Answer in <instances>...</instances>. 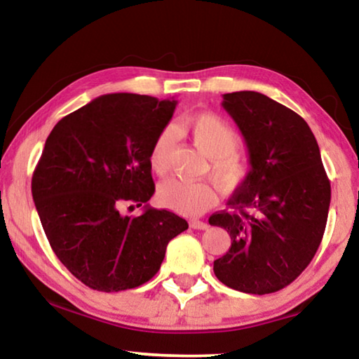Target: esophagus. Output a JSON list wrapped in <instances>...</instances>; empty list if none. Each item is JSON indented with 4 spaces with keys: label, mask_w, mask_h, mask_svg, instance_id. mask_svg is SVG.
<instances>
[{
    "label": "esophagus",
    "mask_w": 359,
    "mask_h": 359,
    "mask_svg": "<svg viewBox=\"0 0 359 359\" xmlns=\"http://www.w3.org/2000/svg\"><path fill=\"white\" fill-rule=\"evenodd\" d=\"M190 226H191L193 229H208V228H209V224L205 223V222L193 220V222H190Z\"/></svg>",
    "instance_id": "1"
}]
</instances>
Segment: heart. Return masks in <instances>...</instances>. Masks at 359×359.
I'll return each mask as SVG.
<instances>
[{"label": "heart", "mask_w": 359, "mask_h": 359, "mask_svg": "<svg viewBox=\"0 0 359 359\" xmlns=\"http://www.w3.org/2000/svg\"><path fill=\"white\" fill-rule=\"evenodd\" d=\"M196 147L209 156L210 172L223 187H238L248 174L245 156L239 154V136L226 120L215 114H198L185 120ZM175 135L171 126L158 133L150 147L149 163L154 172L165 175L174 150ZM158 201L169 210L187 217L201 215L215 204L217 191L209 182L169 179L158 188Z\"/></svg>", "instance_id": "heart-1"}]
</instances>
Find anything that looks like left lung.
<instances>
[{"label":"left lung","instance_id":"left-lung-1","mask_svg":"<svg viewBox=\"0 0 359 359\" xmlns=\"http://www.w3.org/2000/svg\"><path fill=\"white\" fill-rule=\"evenodd\" d=\"M222 106L244 137L247 177L209 223L231 247L214 261L226 287L274 293L301 274L323 239L331 185L312 130L301 115L258 92L223 95Z\"/></svg>","mask_w":359,"mask_h":359}]
</instances>
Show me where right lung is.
Here are the masks:
<instances>
[{"mask_svg":"<svg viewBox=\"0 0 359 359\" xmlns=\"http://www.w3.org/2000/svg\"><path fill=\"white\" fill-rule=\"evenodd\" d=\"M177 101L135 93L102 95L53 126L32 180L33 201L52 250L87 287L112 293L154 277L169 241L188 223L150 208L149 163ZM142 207L121 216L120 205Z\"/></svg>","mask_w":359,"mask_h":359,"instance_id":"add662e5","label":"right lung"}]
</instances>
